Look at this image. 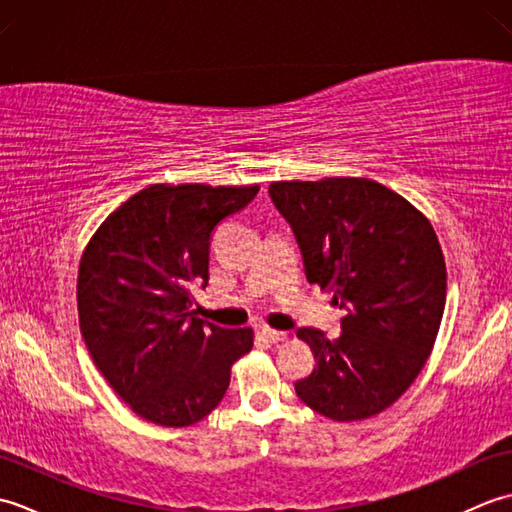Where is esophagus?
Returning <instances> with one entry per match:
<instances>
[{"label": "esophagus", "mask_w": 512, "mask_h": 512, "mask_svg": "<svg viewBox=\"0 0 512 512\" xmlns=\"http://www.w3.org/2000/svg\"><path fill=\"white\" fill-rule=\"evenodd\" d=\"M259 334H262L264 341H268V343H281V341H286V334H284V332H277V330H270V328H264Z\"/></svg>", "instance_id": "1"}]
</instances>
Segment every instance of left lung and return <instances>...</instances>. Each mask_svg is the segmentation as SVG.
Instances as JSON below:
<instances>
[{
  "mask_svg": "<svg viewBox=\"0 0 512 512\" xmlns=\"http://www.w3.org/2000/svg\"><path fill=\"white\" fill-rule=\"evenodd\" d=\"M268 193L295 231L308 281L345 310L339 339L297 332L317 361L297 396L336 422L372 418L411 387L436 343L447 301L438 235L369 178L281 180Z\"/></svg>",
  "mask_w": 512,
  "mask_h": 512,
  "instance_id": "1",
  "label": "left lung"
}]
</instances>
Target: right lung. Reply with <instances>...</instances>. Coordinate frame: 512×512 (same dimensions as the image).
<instances>
[{"label":"right lung","mask_w":512,"mask_h":512,"mask_svg":"<svg viewBox=\"0 0 512 512\" xmlns=\"http://www.w3.org/2000/svg\"><path fill=\"white\" fill-rule=\"evenodd\" d=\"M259 191L151 184L105 217L76 281L79 325L94 365L147 422L189 427L220 405L253 330L191 317L209 281L211 235Z\"/></svg>","instance_id":"add662e5"}]
</instances>
